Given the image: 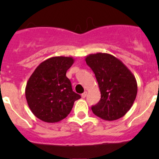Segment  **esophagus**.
Wrapping results in <instances>:
<instances>
[{
  "label": "esophagus",
  "instance_id": "1",
  "mask_svg": "<svg viewBox=\"0 0 159 159\" xmlns=\"http://www.w3.org/2000/svg\"><path fill=\"white\" fill-rule=\"evenodd\" d=\"M87 94H88V93H87V92H84V93H83L82 95H81V96H82V98H85V97L87 96Z\"/></svg>",
  "mask_w": 159,
  "mask_h": 159
}]
</instances>
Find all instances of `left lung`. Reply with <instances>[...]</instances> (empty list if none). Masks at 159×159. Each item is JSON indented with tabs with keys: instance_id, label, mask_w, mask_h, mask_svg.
<instances>
[{
	"instance_id": "obj_1",
	"label": "left lung",
	"mask_w": 159,
	"mask_h": 159,
	"mask_svg": "<svg viewBox=\"0 0 159 159\" xmlns=\"http://www.w3.org/2000/svg\"><path fill=\"white\" fill-rule=\"evenodd\" d=\"M86 63L99 84L101 99L92 107L93 113L107 121L124 116L135 100L137 81L133 73L121 60L108 53L87 56Z\"/></svg>"
}]
</instances>
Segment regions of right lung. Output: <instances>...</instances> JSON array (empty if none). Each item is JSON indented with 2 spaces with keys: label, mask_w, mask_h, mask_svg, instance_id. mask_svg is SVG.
<instances>
[{
  "label": "right lung",
  "mask_w": 159,
  "mask_h": 159,
  "mask_svg": "<svg viewBox=\"0 0 159 159\" xmlns=\"http://www.w3.org/2000/svg\"><path fill=\"white\" fill-rule=\"evenodd\" d=\"M74 63L68 57H54L39 64L28 80L25 97L31 111L46 123H57L71 112L80 95L72 91L66 72Z\"/></svg>",
  "instance_id": "add662e5"
}]
</instances>
